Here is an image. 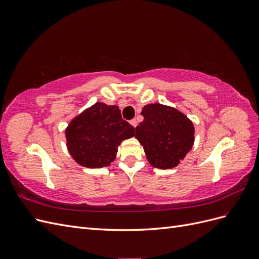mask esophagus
Instances as JSON below:
<instances>
[{"label":"esophagus","instance_id":"obj_1","mask_svg":"<svg viewBox=\"0 0 259 259\" xmlns=\"http://www.w3.org/2000/svg\"><path fill=\"white\" fill-rule=\"evenodd\" d=\"M131 124H132L134 127H136L137 125H138V122H137L136 119H133V120H131Z\"/></svg>","mask_w":259,"mask_h":259}]
</instances>
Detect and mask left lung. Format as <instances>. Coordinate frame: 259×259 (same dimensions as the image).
<instances>
[{
	"label": "left lung",
	"mask_w": 259,
	"mask_h": 259,
	"mask_svg": "<svg viewBox=\"0 0 259 259\" xmlns=\"http://www.w3.org/2000/svg\"><path fill=\"white\" fill-rule=\"evenodd\" d=\"M142 115L135 137L149 163L161 169L177 166L193 146L192 122L177 109L161 104L146 105Z\"/></svg>",
	"instance_id": "8db88e82"
}]
</instances>
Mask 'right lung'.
<instances>
[{
    "mask_svg": "<svg viewBox=\"0 0 259 259\" xmlns=\"http://www.w3.org/2000/svg\"><path fill=\"white\" fill-rule=\"evenodd\" d=\"M135 135L117 106L96 103L75 116L66 128L69 153L84 167L99 168L114 161L117 147Z\"/></svg>",
    "mask_w": 259,
    "mask_h": 259,
    "instance_id": "obj_1",
    "label": "right lung"
}]
</instances>
